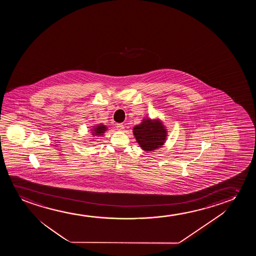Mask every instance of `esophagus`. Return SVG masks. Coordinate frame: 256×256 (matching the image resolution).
<instances>
[{
	"instance_id": "obj_1",
	"label": "esophagus",
	"mask_w": 256,
	"mask_h": 256,
	"mask_svg": "<svg viewBox=\"0 0 256 256\" xmlns=\"http://www.w3.org/2000/svg\"><path fill=\"white\" fill-rule=\"evenodd\" d=\"M116 128L119 130H124V125H123L122 123H117L116 124Z\"/></svg>"
}]
</instances>
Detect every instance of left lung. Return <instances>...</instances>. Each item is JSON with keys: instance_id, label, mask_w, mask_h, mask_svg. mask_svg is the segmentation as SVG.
<instances>
[{"instance_id": "8db88e82", "label": "left lung", "mask_w": 256, "mask_h": 256, "mask_svg": "<svg viewBox=\"0 0 256 256\" xmlns=\"http://www.w3.org/2000/svg\"><path fill=\"white\" fill-rule=\"evenodd\" d=\"M137 142L146 151H153L161 147L166 139V130L159 120L144 119L140 125L134 128Z\"/></svg>"}]
</instances>
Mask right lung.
Instances as JSON below:
<instances>
[{
    "label": "right lung",
    "instance_id": "right-lung-1",
    "mask_svg": "<svg viewBox=\"0 0 256 256\" xmlns=\"http://www.w3.org/2000/svg\"><path fill=\"white\" fill-rule=\"evenodd\" d=\"M106 130V126H104V125H102V126H97L94 130V134L100 136V134H102V133H104Z\"/></svg>",
    "mask_w": 256,
    "mask_h": 256
}]
</instances>
